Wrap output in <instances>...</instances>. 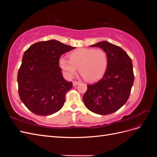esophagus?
Masks as SVG:
<instances>
[{
  "label": "esophagus",
  "mask_w": 157,
  "mask_h": 157,
  "mask_svg": "<svg viewBox=\"0 0 157 157\" xmlns=\"http://www.w3.org/2000/svg\"><path fill=\"white\" fill-rule=\"evenodd\" d=\"M78 82H77V81H73V86H77V85H78Z\"/></svg>",
  "instance_id": "1"
}]
</instances>
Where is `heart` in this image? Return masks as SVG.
I'll use <instances>...</instances> for the list:
<instances>
[{
    "mask_svg": "<svg viewBox=\"0 0 157 157\" xmlns=\"http://www.w3.org/2000/svg\"><path fill=\"white\" fill-rule=\"evenodd\" d=\"M108 58L102 49L80 48L70 54V59L61 57L59 60L60 67L68 78H72L77 73L78 67L81 77L87 81L93 82L100 78L107 67Z\"/></svg>",
    "mask_w": 157,
    "mask_h": 157,
    "instance_id": "b5f03b06",
    "label": "heart"
}]
</instances>
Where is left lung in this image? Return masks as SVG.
Wrapping results in <instances>:
<instances>
[{
	"label": "left lung",
	"instance_id": "1",
	"mask_svg": "<svg viewBox=\"0 0 157 157\" xmlns=\"http://www.w3.org/2000/svg\"><path fill=\"white\" fill-rule=\"evenodd\" d=\"M90 46L105 51L108 63L103 78L96 83L87 85L83 101L90 111L100 115H109L124 105L130 96L134 80L132 61L121 47L107 41Z\"/></svg>",
	"mask_w": 157,
	"mask_h": 157
}]
</instances>
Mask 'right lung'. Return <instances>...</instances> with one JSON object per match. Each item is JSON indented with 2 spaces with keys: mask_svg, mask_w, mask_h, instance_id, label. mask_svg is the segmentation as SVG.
<instances>
[{
  "mask_svg": "<svg viewBox=\"0 0 157 157\" xmlns=\"http://www.w3.org/2000/svg\"><path fill=\"white\" fill-rule=\"evenodd\" d=\"M75 48L52 39L36 42L23 54L17 73L19 95L35 115L48 116L63 106L65 94L73 84L63 78L59 60Z\"/></svg>",
  "mask_w": 157,
  "mask_h": 157,
  "instance_id": "obj_1",
  "label": "right lung"
}]
</instances>
